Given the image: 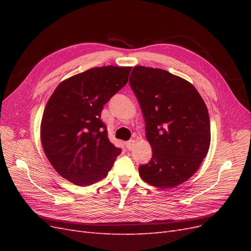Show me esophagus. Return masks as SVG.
<instances>
[{
  "instance_id": "1",
  "label": "esophagus",
  "mask_w": 251,
  "mask_h": 251,
  "mask_svg": "<svg viewBox=\"0 0 251 251\" xmlns=\"http://www.w3.org/2000/svg\"><path fill=\"white\" fill-rule=\"evenodd\" d=\"M135 143H136V141L134 139H131V140H128V141L126 142V147L127 150H132L135 147Z\"/></svg>"
}]
</instances>
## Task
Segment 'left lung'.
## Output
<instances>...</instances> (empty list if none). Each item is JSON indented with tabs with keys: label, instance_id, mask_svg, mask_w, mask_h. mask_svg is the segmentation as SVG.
<instances>
[{
	"label": "left lung",
	"instance_id": "left-lung-1",
	"mask_svg": "<svg viewBox=\"0 0 251 251\" xmlns=\"http://www.w3.org/2000/svg\"><path fill=\"white\" fill-rule=\"evenodd\" d=\"M130 86L142 111L153 155L139 166L147 183L171 188L198 170L210 144L208 111L196 88L162 69L134 67Z\"/></svg>",
	"mask_w": 251,
	"mask_h": 251
}]
</instances>
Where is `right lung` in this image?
<instances>
[{
	"mask_svg": "<svg viewBox=\"0 0 251 251\" xmlns=\"http://www.w3.org/2000/svg\"><path fill=\"white\" fill-rule=\"evenodd\" d=\"M131 67H97L60 82L45 108L41 138L60 176L88 186L107 177L121 153L100 119L103 105L124 88Z\"/></svg>",
	"mask_w": 251,
	"mask_h": 251,
	"instance_id": "obj_1",
	"label": "right lung"
}]
</instances>
